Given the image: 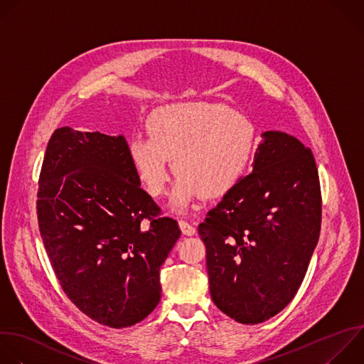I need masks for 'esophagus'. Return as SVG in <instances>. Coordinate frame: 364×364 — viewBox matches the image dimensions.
<instances>
[{
    "label": "esophagus",
    "mask_w": 364,
    "mask_h": 364,
    "mask_svg": "<svg viewBox=\"0 0 364 364\" xmlns=\"http://www.w3.org/2000/svg\"><path fill=\"white\" fill-rule=\"evenodd\" d=\"M178 225H180V228H181V231H183L184 235H193V234H196V227H194L193 224H190L188 221H186V220H178Z\"/></svg>",
    "instance_id": "esophagus-1"
}]
</instances>
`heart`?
I'll use <instances>...</instances> for the list:
<instances>
[{
    "label": "heart",
    "mask_w": 364,
    "mask_h": 364,
    "mask_svg": "<svg viewBox=\"0 0 364 364\" xmlns=\"http://www.w3.org/2000/svg\"><path fill=\"white\" fill-rule=\"evenodd\" d=\"M149 136L129 141L130 161L153 196L170 180V160L178 177L171 207L187 210L201 196L215 198L235 187L247 171L256 146L252 119L227 105L184 102L157 109L149 119Z\"/></svg>",
    "instance_id": "heart-1"
}]
</instances>
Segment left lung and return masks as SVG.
<instances>
[{
  "label": "left lung",
  "mask_w": 364,
  "mask_h": 364,
  "mask_svg": "<svg viewBox=\"0 0 364 364\" xmlns=\"http://www.w3.org/2000/svg\"><path fill=\"white\" fill-rule=\"evenodd\" d=\"M320 223L311 150L287 133L264 132L253 173L224 194L198 225L214 304L243 324L280 313L306 276Z\"/></svg>",
  "instance_id": "obj_1"
}]
</instances>
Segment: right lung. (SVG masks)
<instances>
[{
  "mask_svg": "<svg viewBox=\"0 0 364 364\" xmlns=\"http://www.w3.org/2000/svg\"><path fill=\"white\" fill-rule=\"evenodd\" d=\"M38 184L41 238L68 299L112 328L144 320L181 231L140 187L124 136L55 130Z\"/></svg>",
  "mask_w": 364,
  "mask_h": 364,
  "instance_id": "obj_1",
  "label": "right lung"
}]
</instances>
